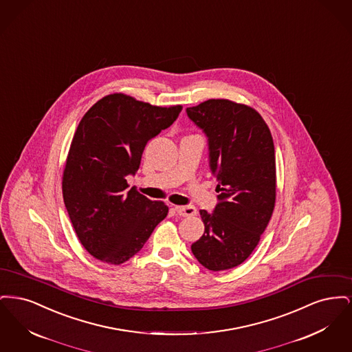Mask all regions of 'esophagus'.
Instances as JSON below:
<instances>
[{"instance_id": "obj_1", "label": "esophagus", "mask_w": 352, "mask_h": 352, "mask_svg": "<svg viewBox=\"0 0 352 352\" xmlns=\"http://www.w3.org/2000/svg\"><path fill=\"white\" fill-rule=\"evenodd\" d=\"M175 211L181 217H192L197 214V208L194 206H175Z\"/></svg>"}]
</instances>
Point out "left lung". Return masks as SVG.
I'll use <instances>...</instances> for the list:
<instances>
[{"label": "left lung", "mask_w": 352, "mask_h": 352, "mask_svg": "<svg viewBox=\"0 0 352 352\" xmlns=\"http://www.w3.org/2000/svg\"><path fill=\"white\" fill-rule=\"evenodd\" d=\"M186 112L208 138L219 192L212 214L201 210L204 234L191 251L208 270L234 268L256 248L274 210L273 138L260 113L244 104L210 99Z\"/></svg>", "instance_id": "obj_1"}]
</instances>
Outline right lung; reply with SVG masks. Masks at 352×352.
<instances>
[{"instance_id":"add662e5","label":"right lung","mask_w":352,"mask_h":352,"mask_svg":"<svg viewBox=\"0 0 352 352\" xmlns=\"http://www.w3.org/2000/svg\"><path fill=\"white\" fill-rule=\"evenodd\" d=\"M182 105L157 107L124 94L104 96L78 125L63 171V199L82 245L120 265L141 251L160 221L164 201L148 199L128 175L140 168L148 141L168 128Z\"/></svg>"}]
</instances>
